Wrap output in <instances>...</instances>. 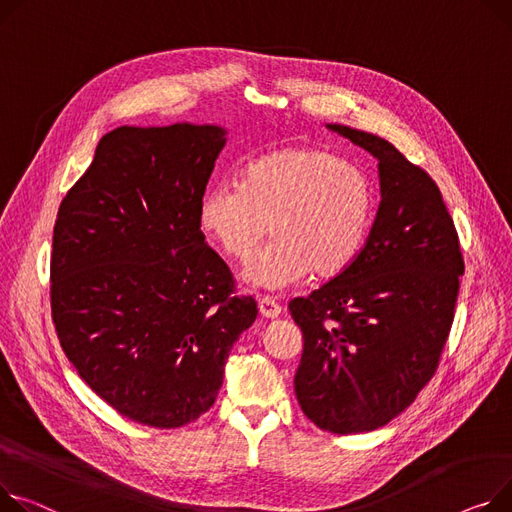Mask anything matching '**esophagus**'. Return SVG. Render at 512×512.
Instances as JSON below:
<instances>
[{
  "instance_id": "1",
  "label": "esophagus",
  "mask_w": 512,
  "mask_h": 512,
  "mask_svg": "<svg viewBox=\"0 0 512 512\" xmlns=\"http://www.w3.org/2000/svg\"><path fill=\"white\" fill-rule=\"evenodd\" d=\"M259 313L265 317V319H278L280 313H282V306L269 296H261L259 298Z\"/></svg>"
}]
</instances>
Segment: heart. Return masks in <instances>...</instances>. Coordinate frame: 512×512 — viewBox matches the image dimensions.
<instances>
[{
    "label": "heart",
    "instance_id": "heart-1",
    "mask_svg": "<svg viewBox=\"0 0 512 512\" xmlns=\"http://www.w3.org/2000/svg\"><path fill=\"white\" fill-rule=\"evenodd\" d=\"M372 216L374 189L364 170L311 146L255 158L241 183L212 185L197 206L203 236L234 261H247L267 230L276 236L243 274L263 290L290 288L311 271L321 280L344 274L364 249Z\"/></svg>",
    "mask_w": 512,
    "mask_h": 512
}]
</instances>
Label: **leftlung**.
Listing matches in <instances>:
<instances>
[{
    "label": "left lung",
    "instance_id": "obj_1",
    "mask_svg": "<svg viewBox=\"0 0 512 512\" xmlns=\"http://www.w3.org/2000/svg\"><path fill=\"white\" fill-rule=\"evenodd\" d=\"M327 127L379 160L381 203L358 259L288 304L304 339L294 391L321 430L356 434L389 424L432 379L465 265L426 170L379 135Z\"/></svg>",
    "mask_w": 512,
    "mask_h": 512
}]
</instances>
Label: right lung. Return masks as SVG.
<instances>
[{
  "label": "right lung",
  "instance_id": "add662e5",
  "mask_svg": "<svg viewBox=\"0 0 512 512\" xmlns=\"http://www.w3.org/2000/svg\"><path fill=\"white\" fill-rule=\"evenodd\" d=\"M224 144L218 125L117 127L57 212L59 344L100 399L144 426L206 414L234 342L257 317L197 224Z\"/></svg>",
  "mask_w": 512,
  "mask_h": 512
}]
</instances>
